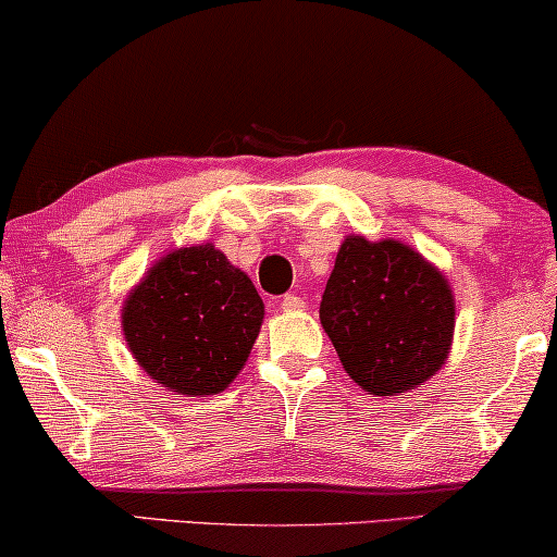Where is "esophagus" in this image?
<instances>
[{
    "label": "esophagus",
    "mask_w": 557,
    "mask_h": 557,
    "mask_svg": "<svg viewBox=\"0 0 557 557\" xmlns=\"http://www.w3.org/2000/svg\"><path fill=\"white\" fill-rule=\"evenodd\" d=\"M280 305H282V310H285V312H297V310H302V307H305V300H302V297H297V295H285L280 300Z\"/></svg>",
    "instance_id": "esophagus-1"
}]
</instances>
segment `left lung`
Listing matches in <instances>:
<instances>
[{"mask_svg": "<svg viewBox=\"0 0 557 557\" xmlns=\"http://www.w3.org/2000/svg\"><path fill=\"white\" fill-rule=\"evenodd\" d=\"M347 375L370 395L418 387L443 368L455 300L447 280L408 245L347 237L320 302Z\"/></svg>", "mask_w": 557, "mask_h": 557, "instance_id": "1", "label": "left lung"}]
</instances>
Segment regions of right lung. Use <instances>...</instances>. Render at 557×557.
<instances>
[{
  "mask_svg": "<svg viewBox=\"0 0 557 557\" xmlns=\"http://www.w3.org/2000/svg\"><path fill=\"white\" fill-rule=\"evenodd\" d=\"M264 305L252 280L214 245L162 257L122 310L135 360L180 395L225 389L260 335Z\"/></svg>",
  "mask_w": 557,
  "mask_h": 557,
  "instance_id": "right-lung-1",
  "label": "right lung"
}]
</instances>
